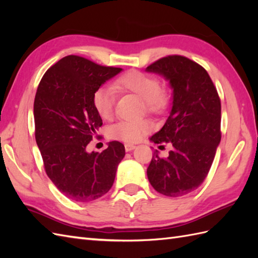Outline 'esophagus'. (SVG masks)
<instances>
[{"label":"esophagus","mask_w":258,"mask_h":258,"mask_svg":"<svg viewBox=\"0 0 258 258\" xmlns=\"http://www.w3.org/2000/svg\"><path fill=\"white\" fill-rule=\"evenodd\" d=\"M135 145L134 144H131V143H126L125 144V151L126 152H130V151H132V150H134L135 149Z\"/></svg>","instance_id":"34e87169"}]
</instances>
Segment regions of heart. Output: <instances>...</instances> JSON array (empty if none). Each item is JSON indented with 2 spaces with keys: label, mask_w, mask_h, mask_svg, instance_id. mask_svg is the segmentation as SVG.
Here are the masks:
<instances>
[{
  "label": "heart",
  "mask_w": 258,
  "mask_h": 258,
  "mask_svg": "<svg viewBox=\"0 0 258 258\" xmlns=\"http://www.w3.org/2000/svg\"><path fill=\"white\" fill-rule=\"evenodd\" d=\"M115 89L122 90L143 100L149 112H158L166 106L168 93L155 75L131 70L114 81ZM92 104L98 116L109 119L114 112L115 94L111 87L101 86L92 95ZM152 130V124L146 119L119 120L109 126L107 134L111 139L125 142L140 141Z\"/></svg>",
  "instance_id": "1"
}]
</instances>
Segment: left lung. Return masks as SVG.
<instances>
[{
	"label": "left lung",
	"instance_id": "8db88e82",
	"mask_svg": "<svg viewBox=\"0 0 258 258\" xmlns=\"http://www.w3.org/2000/svg\"><path fill=\"white\" fill-rule=\"evenodd\" d=\"M146 71L163 75L173 89L172 111L151 138L173 150L167 157L154 152L147 177L158 193L183 196L204 182L215 157L222 138L220 96L206 70L185 56L162 57Z\"/></svg>",
	"mask_w": 258,
	"mask_h": 258
}]
</instances>
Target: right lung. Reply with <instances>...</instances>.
<instances>
[{"instance_id":"1","label":"right lung","mask_w":258,"mask_h":258,"mask_svg":"<svg viewBox=\"0 0 258 258\" xmlns=\"http://www.w3.org/2000/svg\"><path fill=\"white\" fill-rule=\"evenodd\" d=\"M122 69L103 67L85 57L68 55L48 69L34 100L35 140L47 176L76 202H91L111 189L125 155L113 141L103 152H86L103 122L92 95Z\"/></svg>"}]
</instances>
